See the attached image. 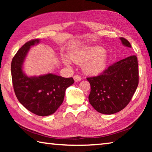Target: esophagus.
Listing matches in <instances>:
<instances>
[{"label":"esophagus","instance_id":"obj_1","mask_svg":"<svg viewBox=\"0 0 152 152\" xmlns=\"http://www.w3.org/2000/svg\"><path fill=\"white\" fill-rule=\"evenodd\" d=\"M74 81L75 82H79V81H80L81 80H82V78H81V77L80 76H78V75H75L74 76Z\"/></svg>","mask_w":152,"mask_h":152}]
</instances>
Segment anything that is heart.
I'll return each mask as SVG.
<instances>
[{"mask_svg":"<svg viewBox=\"0 0 152 152\" xmlns=\"http://www.w3.org/2000/svg\"><path fill=\"white\" fill-rule=\"evenodd\" d=\"M71 60L82 65L84 73L88 76H97L102 73L106 68L107 55L100 46H88L82 50L74 51L70 54ZM65 65L70 66V60L66 56L62 58Z\"/></svg>","mask_w":152,"mask_h":152,"instance_id":"b5f03b06","label":"heart"}]
</instances>
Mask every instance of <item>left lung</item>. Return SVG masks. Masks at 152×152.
Instances as JSON below:
<instances>
[{
	"mask_svg": "<svg viewBox=\"0 0 152 152\" xmlns=\"http://www.w3.org/2000/svg\"><path fill=\"white\" fill-rule=\"evenodd\" d=\"M123 45L132 48L130 43L120 37ZM91 84L88 100L102 114L119 112L130 102L139 83L137 58L131 56L115 62L98 76L87 78Z\"/></svg>",
	"mask_w": 152,
	"mask_h": 152,
	"instance_id": "left-lung-1",
	"label": "left lung"
}]
</instances>
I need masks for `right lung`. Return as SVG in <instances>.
Returning <instances> with one entry per match:
<instances>
[{
	"label": "right lung",
	"instance_id": "1",
	"mask_svg": "<svg viewBox=\"0 0 152 152\" xmlns=\"http://www.w3.org/2000/svg\"><path fill=\"white\" fill-rule=\"evenodd\" d=\"M40 39L29 41L20 48L12 58L11 76L15 93L23 106L39 116L54 113L62 104L66 88L74 84L72 78L48 73L29 76L24 72L23 64L31 47Z\"/></svg>",
	"mask_w": 152,
	"mask_h": 152
}]
</instances>
